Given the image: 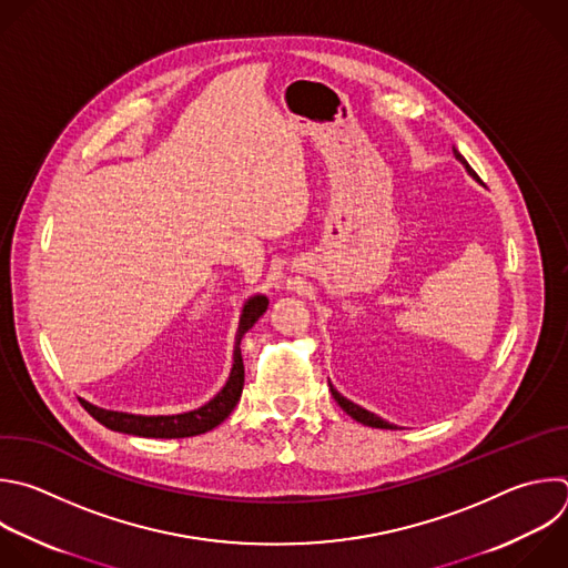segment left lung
Segmentation results:
<instances>
[{
    "label": "left lung",
    "instance_id": "1",
    "mask_svg": "<svg viewBox=\"0 0 568 568\" xmlns=\"http://www.w3.org/2000/svg\"><path fill=\"white\" fill-rule=\"evenodd\" d=\"M453 153H455V158L466 166V171L475 178V180H479L477 178V173L470 169V164L466 162V158L453 146ZM329 390H332V397H334V402L354 419V422H358V424H363V426H369V428H386V430H395L397 426L395 424H390V422H386V419H382V417H376L374 413H369V410H365V408H361V406H356V404H352L349 399H345L332 384H329Z\"/></svg>",
    "mask_w": 568,
    "mask_h": 568
}]
</instances>
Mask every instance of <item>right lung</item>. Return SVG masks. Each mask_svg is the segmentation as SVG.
I'll use <instances>...</instances> for the list:
<instances>
[{
  "label": "right lung",
  "instance_id": "right-lung-1",
  "mask_svg": "<svg viewBox=\"0 0 568 568\" xmlns=\"http://www.w3.org/2000/svg\"><path fill=\"white\" fill-rule=\"evenodd\" d=\"M270 301L265 294H254L245 301L241 321H239V332H236V343H234V365L230 372L227 384L221 388V393L210 399L205 406L180 413V415H131V413H118V410H106L98 408L84 399L82 406L84 410L98 419L102 426L115 433L124 435H135V437H149V439H182V437H196L203 433H210L219 424H223L230 413L236 408L241 395H243V384H245V365H243V354H241V341L247 329L254 327V323L265 314Z\"/></svg>",
  "mask_w": 568,
  "mask_h": 568
}]
</instances>
